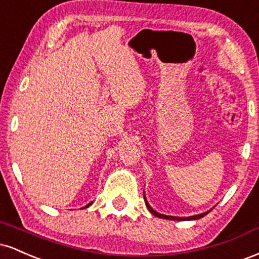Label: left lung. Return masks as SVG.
<instances>
[{"mask_svg":"<svg viewBox=\"0 0 259 259\" xmlns=\"http://www.w3.org/2000/svg\"><path fill=\"white\" fill-rule=\"evenodd\" d=\"M145 203H146V206L148 208V210H150L151 213H152L153 215L158 217V218H162V219H170V221H191V219H200L202 217H204L207 214V213H202V214H198V215H194V217H186V218H180V217H170V215H164V214H159V213H157L156 210H153L152 208L150 207V204L147 203L146 198H145Z\"/></svg>","mask_w":259,"mask_h":259,"instance_id":"obj_1","label":"left lung"}]
</instances>
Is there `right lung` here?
Here are the masks:
<instances>
[{"instance_id": "right-lung-1", "label": "right lung", "mask_w": 259, "mask_h": 259, "mask_svg": "<svg viewBox=\"0 0 259 259\" xmlns=\"http://www.w3.org/2000/svg\"><path fill=\"white\" fill-rule=\"evenodd\" d=\"M90 204H91V203H89V204H88V206H86V207H84V208H88L89 206H90Z\"/></svg>"}]
</instances>
